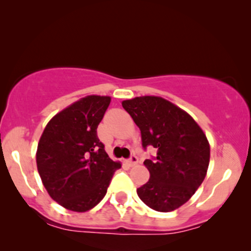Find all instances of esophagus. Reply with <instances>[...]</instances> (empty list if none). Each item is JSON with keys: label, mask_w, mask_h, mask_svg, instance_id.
<instances>
[{"label": "esophagus", "mask_w": 251, "mask_h": 251, "mask_svg": "<svg viewBox=\"0 0 251 251\" xmlns=\"http://www.w3.org/2000/svg\"><path fill=\"white\" fill-rule=\"evenodd\" d=\"M129 164V166H135L136 164L138 163V158L136 156H131L130 159H128V162H126Z\"/></svg>", "instance_id": "1"}]
</instances>
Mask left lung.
I'll use <instances>...</instances> for the list:
<instances>
[{
	"label": "left lung",
	"mask_w": 251,
	"mask_h": 251,
	"mask_svg": "<svg viewBox=\"0 0 251 251\" xmlns=\"http://www.w3.org/2000/svg\"><path fill=\"white\" fill-rule=\"evenodd\" d=\"M122 106L140 128L142 145L157 149L156 158L144 160L150 179L137 188L138 197L157 212L175 211L206 177L211 157L206 134L190 114L160 97H137Z\"/></svg>",
	"instance_id": "obj_1"
}]
</instances>
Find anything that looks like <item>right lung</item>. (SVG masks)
I'll use <instances>...</instances> for the list:
<instances>
[{
  "label": "right lung",
  "mask_w": 251,
  "mask_h": 251,
  "mask_svg": "<svg viewBox=\"0 0 251 251\" xmlns=\"http://www.w3.org/2000/svg\"><path fill=\"white\" fill-rule=\"evenodd\" d=\"M110 100L87 95L73 102L49 121L39 138L36 162L40 179L49 196L69 211L82 213L97 206L121 168L97 135Z\"/></svg>",
  "instance_id": "1"
}]
</instances>
